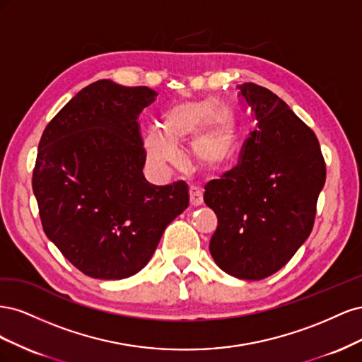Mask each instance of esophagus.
I'll use <instances>...</instances> for the list:
<instances>
[{"mask_svg":"<svg viewBox=\"0 0 362 362\" xmlns=\"http://www.w3.org/2000/svg\"><path fill=\"white\" fill-rule=\"evenodd\" d=\"M189 194H190V205H192V206H199V205H202V202H204L202 189L194 187V185H192L190 190H189Z\"/></svg>","mask_w":362,"mask_h":362,"instance_id":"obj_1","label":"esophagus"}]
</instances>
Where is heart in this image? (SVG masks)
I'll return each mask as SVG.
<instances>
[{"mask_svg":"<svg viewBox=\"0 0 362 362\" xmlns=\"http://www.w3.org/2000/svg\"><path fill=\"white\" fill-rule=\"evenodd\" d=\"M163 128L151 129L145 139L146 156L157 169L173 166L178 145L192 140V157L205 170H218L233 156L237 124L228 107L214 98L175 104L163 115Z\"/></svg>","mask_w":362,"mask_h":362,"instance_id":"1","label":"heart"}]
</instances>
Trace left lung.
<instances>
[{
    "mask_svg": "<svg viewBox=\"0 0 362 362\" xmlns=\"http://www.w3.org/2000/svg\"><path fill=\"white\" fill-rule=\"evenodd\" d=\"M238 96L257 120L238 164L205 185L217 216L210 252L228 275L264 279L282 269L313 231L326 166L313 129L281 98L254 83Z\"/></svg>",
    "mask_w": 362,
    "mask_h": 362,
    "instance_id": "obj_1",
    "label": "left lung"
}]
</instances>
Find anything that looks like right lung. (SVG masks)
<instances>
[{"instance_id": "right-lung-1", "label": "right lung", "mask_w": 362, "mask_h": 362, "mask_svg": "<svg viewBox=\"0 0 362 362\" xmlns=\"http://www.w3.org/2000/svg\"><path fill=\"white\" fill-rule=\"evenodd\" d=\"M146 86L100 80L52 117L39 141L33 192L43 231L96 279L136 275L166 226L189 206L184 181H146L137 117L156 101Z\"/></svg>"}]
</instances>
